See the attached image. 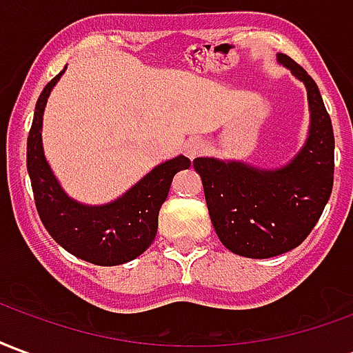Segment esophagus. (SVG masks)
<instances>
[{"label": "esophagus", "mask_w": 353, "mask_h": 353, "mask_svg": "<svg viewBox=\"0 0 353 353\" xmlns=\"http://www.w3.org/2000/svg\"><path fill=\"white\" fill-rule=\"evenodd\" d=\"M185 149H187V154H189L191 159H196V157H200V154L206 151V143H204L202 139H191Z\"/></svg>", "instance_id": "esophagus-1"}]
</instances>
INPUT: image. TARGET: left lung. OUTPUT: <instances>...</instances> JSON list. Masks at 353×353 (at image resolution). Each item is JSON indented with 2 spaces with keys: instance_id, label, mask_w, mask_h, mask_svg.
<instances>
[{
  "instance_id": "8db88e82",
  "label": "left lung",
  "mask_w": 353,
  "mask_h": 353,
  "mask_svg": "<svg viewBox=\"0 0 353 353\" xmlns=\"http://www.w3.org/2000/svg\"><path fill=\"white\" fill-rule=\"evenodd\" d=\"M303 81L310 105V130L295 159L276 170L217 159H194L208 212L223 245L236 255L268 259L303 244L333 191L334 136L318 85L288 54H278Z\"/></svg>"
}]
</instances>
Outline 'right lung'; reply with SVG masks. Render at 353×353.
<instances>
[{"label":"right lung","instance_id":"add662e5","mask_svg":"<svg viewBox=\"0 0 353 353\" xmlns=\"http://www.w3.org/2000/svg\"><path fill=\"white\" fill-rule=\"evenodd\" d=\"M62 73L43 88L28 136L26 162L35 208L45 229L65 252L92 265H123L139 257L153 244L159 229V212L168 196L172 179L179 170L189 168L191 161L179 154L162 162L121 199L103 206H87L70 199L45 159L41 141L43 111Z\"/></svg>","mask_w":353,"mask_h":353}]
</instances>
